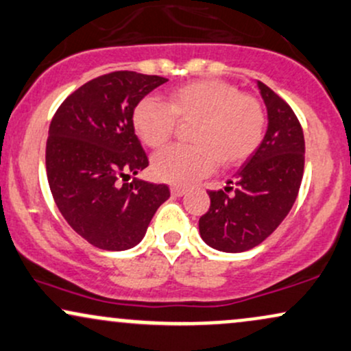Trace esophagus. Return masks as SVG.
Returning a JSON list of instances; mask_svg holds the SVG:
<instances>
[{
    "instance_id": "1",
    "label": "esophagus",
    "mask_w": 351,
    "mask_h": 351,
    "mask_svg": "<svg viewBox=\"0 0 351 351\" xmlns=\"http://www.w3.org/2000/svg\"><path fill=\"white\" fill-rule=\"evenodd\" d=\"M170 191H171L173 196H178V197L180 196H184V194H186V189L181 188V186H171Z\"/></svg>"
}]
</instances>
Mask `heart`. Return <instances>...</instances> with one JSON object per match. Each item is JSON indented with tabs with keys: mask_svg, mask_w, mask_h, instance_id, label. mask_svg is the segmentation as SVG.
Returning <instances> with one entry per match:
<instances>
[{
	"mask_svg": "<svg viewBox=\"0 0 351 351\" xmlns=\"http://www.w3.org/2000/svg\"><path fill=\"white\" fill-rule=\"evenodd\" d=\"M193 124L189 147H171L152 160V173L171 184H191L216 168H234L258 150L267 130V114L258 98L219 78L184 83L168 93L167 103L145 98L132 114L143 145L162 149L176 125Z\"/></svg>",
	"mask_w": 351,
	"mask_h": 351,
	"instance_id": "heart-1",
	"label": "heart"
}]
</instances>
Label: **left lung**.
<instances>
[{
  "label": "left lung",
  "instance_id": "1",
  "mask_svg": "<svg viewBox=\"0 0 351 351\" xmlns=\"http://www.w3.org/2000/svg\"><path fill=\"white\" fill-rule=\"evenodd\" d=\"M258 90L268 109L267 135L226 191H209L210 206L199 217L202 240L221 252L250 250L269 237L301 188L306 152L301 122L271 88L258 82Z\"/></svg>",
  "mask_w": 351,
  "mask_h": 351
}]
</instances>
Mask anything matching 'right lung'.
<instances>
[{
  "label": "right lung",
  "mask_w": 351,
  "mask_h": 351,
  "mask_svg": "<svg viewBox=\"0 0 351 351\" xmlns=\"http://www.w3.org/2000/svg\"><path fill=\"white\" fill-rule=\"evenodd\" d=\"M165 82L129 70L101 75L66 96L50 122L45 168L53 201L71 229L101 250L137 245L170 197L167 184L119 183L149 167L132 114Z\"/></svg>",
  "instance_id": "add662e5"
}]
</instances>
